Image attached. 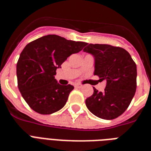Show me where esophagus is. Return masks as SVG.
I'll list each match as a JSON object with an SVG mask.
<instances>
[{
  "mask_svg": "<svg viewBox=\"0 0 151 151\" xmlns=\"http://www.w3.org/2000/svg\"><path fill=\"white\" fill-rule=\"evenodd\" d=\"M75 87L77 88H82V85H79V84H76V85H75Z\"/></svg>",
  "mask_w": 151,
  "mask_h": 151,
  "instance_id": "obj_1",
  "label": "esophagus"
}]
</instances>
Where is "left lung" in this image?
<instances>
[{"instance_id": "1", "label": "left lung", "mask_w": 151, "mask_h": 151, "mask_svg": "<svg viewBox=\"0 0 151 151\" xmlns=\"http://www.w3.org/2000/svg\"><path fill=\"white\" fill-rule=\"evenodd\" d=\"M83 50L94 57V75L106 82L103 92L94 88L93 94L85 100L86 106L101 119L117 118L127 109L135 93V63L127 50L110 45L89 44Z\"/></svg>"}]
</instances>
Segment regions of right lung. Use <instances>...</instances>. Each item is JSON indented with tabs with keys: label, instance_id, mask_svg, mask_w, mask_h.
Instances as JSON below:
<instances>
[{
	"label": "right lung",
	"instance_id": "add662e5",
	"mask_svg": "<svg viewBox=\"0 0 151 151\" xmlns=\"http://www.w3.org/2000/svg\"><path fill=\"white\" fill-rule=\"evenodd\" d=\"M82 41L48 35L28 44L17 64L18 88L34 111L51 114L62 109L74 87L61 85L54 78L56 70L73 54L86 46Z\"/></svg>",
	"mask_w": 151,
	"mask_h": 151
}]
</instances>
